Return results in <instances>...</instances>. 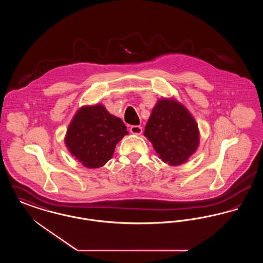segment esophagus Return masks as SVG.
<instances>
[{"label": "esophagus", "mask_w": 263, "mask_h": 263, "mask_svg": "<svg viewBox=\"0 0 263 263\" xmlns=\"http://www.w3.org/2000/svg\"><path fill=\"white\" fill-rule=\"evenodd\" d=\"M142 131H143V129H142L141 126L133 125L130 127V132H131L132 134L140 135V134L142 133Z\"/></svg>", "instance_id": "obj_1"}]
</instances>
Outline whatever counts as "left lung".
<instances>
[{"instance_id": "8db88e82", "label": "left lung", "mask_w": 263, "mask_h": 263, "mask_svg": "<svg viewBox=\"0 0 263 263\" xmlns=\"http://www.w3.org/2000/svg\"><path fill=\"white\" fill-rule=\"evenodd\" d=\"M145 136L164 163H185L199 144L198 127L187 109L175 100H159L154 107Z\"/></svg>"}]
</instances>
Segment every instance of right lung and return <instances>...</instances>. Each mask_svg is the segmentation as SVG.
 Segmentation results:
<instances>
[{"mask_svg":"<svg viewBox=\"0 0 263 263\" xmlns=\"http://www.w3.org/2000/svg\"><path fill=\"white\" fill-rule=\"evenodd\" d=\"M128 132L122 120L102 105L84 106L69 125L65 143L85 166L97 168L112 158L116 144Z\"/></svg>","mask_w":263,"mask_h":263,"instance_id":"1","label":"right lung"}]
</instances>
